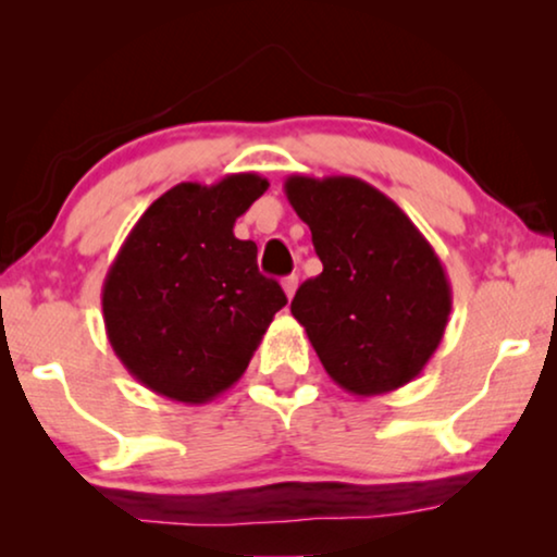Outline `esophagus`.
I'll return each mask as SVG.
<instances>
[{"label":"esophagus","mask_w":557,"mask_h":557,"mask_svg":"<svg viewBox=\"0 0 557 557\" xmlns=\"http://www.w3.org/2000/svg\"><path fill=\"white\" fill-rule=\"evenodd\" d=\"M281 286H284V294L288 296V299H292V296L296 294V286H299V278H296L292 273V276L284 278V284H281Z\"/></svg>","instance_id":"1"}]
</instances>
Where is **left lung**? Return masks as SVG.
Here are the masks:
<instances>
[{"label":"left lung","instance_id":"obj_1","mask_svg":"<svg viewBox=\"0 0 557 557\" xmlns=\"http://www.w3.org/2000/svg\"><path fill=\"white\" fill-rule=\"evenodd\" d=\"M284 193L324 265L299 286L292 314L326 375L362 398L416 380L451 314L436 250L391 197L357 177L292 174Z\"/></svg>","mask_w":557,"mask_h":557}]
</instances>
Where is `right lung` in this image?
<instances>
[{"instance_id":"add662e5","label":"right lung","mask_w":557,"mask_h":557,"mask_svg":"<svg viewBox=\"0 0 557 557\" xmlns=\"http://www.w3.org/2000/svg\"><path fill=\"white\" fill-rule=\"evenodd\" d=\"M269 189L253 172L182 182L154 200L106 273V334L124 368L164 398L200 406L238 383L286 294L258 271L235 220Z\"/></svg>"}]
</instances>
